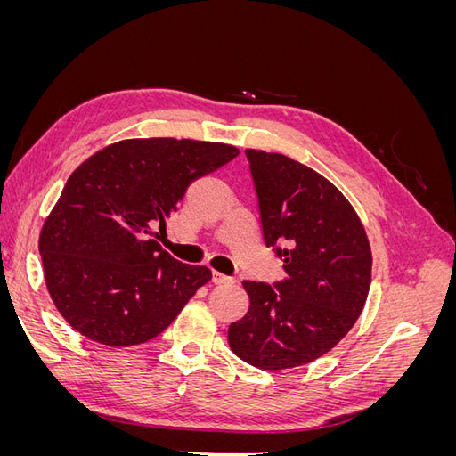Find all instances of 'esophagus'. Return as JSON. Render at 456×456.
I'll use <instances>...</instances> for the list:
<instances>
[{
  "label": "esophagus",
  "mask_w": 456,
  "mask_h": 456,
  "mask_svg": "<svg viewBox=\"0 0 456 456\" xmlns=\"http://www.w3.org/2000/svg\"><path fill=\"white\" fill-rule=\"evenodd\" d=\"M228 281H232L230 275H224V273H220V272L213 270V283L220 285V283H228Z\"/></svg>",
  "instance_id": "34e87169"
}]
</instances>
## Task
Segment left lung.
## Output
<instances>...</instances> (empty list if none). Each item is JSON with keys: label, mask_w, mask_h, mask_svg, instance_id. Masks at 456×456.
I'll return each instance as SVG.
<instances>
[{"label": "left lung", "mask_w": 456, "mask_h": 456, "mask_svg": "<svg viewBox=\"0 0 456 456\" xmlns=\"http://www.w3.org/2000/svg\"><path fill=\"white\" fill-rule=\"evenodd\" d=\"M262 238L281 281H243L249 312L228 329L232 352L258 369L310 363L346 337L370 287V247L354 207L325 176L283 154L245 150Z\"/></svg>", "instance_id": "8db88e82"}]
</instances>
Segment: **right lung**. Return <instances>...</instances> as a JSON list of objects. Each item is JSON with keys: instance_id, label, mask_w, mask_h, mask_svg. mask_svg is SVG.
Masks as SVG:
<instances>
[{"instance_id": "add662e5", "label": "right lung", "mask_w": 456, "mask_h": 456, "mask_svg": "<svg viewBox=\"0 0 456 456\" xmlns=\"http://www.w3.org/2000/svg\"><path fill=\"white\" fill-rule=\"evenodd\" d=\"M240 154L236 146L131 139L70 175L39 236L49 295L77 333L108 346L158 337L211 280L151 240L188 186Z\"/></svg>"}]
</instances>
